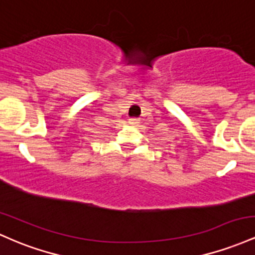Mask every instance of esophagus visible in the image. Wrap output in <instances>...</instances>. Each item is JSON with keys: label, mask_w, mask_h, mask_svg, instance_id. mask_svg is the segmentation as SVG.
Segmentation results:
<instances>
[{"label": "esophagus", "mask_w": 255, "mask_h": 255, "mask_svg": "<svg viewBox=\"0 0 255 255\" xmlns=\"http://www.w3.org/2000/svg\"><path fill=\"white\" fill-rule=\"evenodd\" d=\"M128 124H130V125H138L139 124V119H137V118L128 119Z\"/></svg>", "instance_id": "esophagus-1"}]
</instances>
